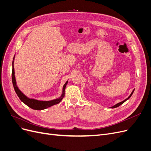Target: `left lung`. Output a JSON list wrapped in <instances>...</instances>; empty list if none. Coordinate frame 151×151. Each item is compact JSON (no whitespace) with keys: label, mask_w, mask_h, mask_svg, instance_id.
I'll return each instance as SVG.
<instances>
[{"label":"left lung","mask_w":151,"mask_h":151,"mask_svg":"<svg viewBox=\"0 0 151 151\" xmlns=\"http://www.w3.org/2000/svg\"><path fill=\"white\" fill-rule=\"evenodd\" d=\"M134 90L135 89H134L133 91H132V92L131 93V94H130V96H129V97H128L127 99H125V100H123V101H121V102H120V103H117V104H115V105H114V106H111V108H116V107H118V106H120V105L121 104H122L123 103H125L126 101H127V100H128V99H129L130 97H131V96L132 95V94H133V93H134Z\"/></svg>","instance_id":"1"}]
</instances>
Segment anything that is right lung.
Masks as SVG:
<instances>
[{"instance_id": "add662e5", "label": "right lung", "mask_w": 151, "mask_h": 151, "mask_svg": "<svg viewBox=\"0 0 151 151\" xmlns=\"http://www.w3.org/2000/svg\"><path fill=\"white\" fill-rule=\"evenodd\" d=\"M15 55L14 56L13 58V61H12V81L14 88L16 91V93L17 95V96L21 99V101L24 103L26 105L29 106V108L36 109V110H42V109H47L49 107H51L53 105H55L57 104H58L60 103L62 99L64 97L65 95V89L66 88V86L68 83V79L66 81V83L64 84L62 88V93L60 95V97H58L56 99L49 100V101H43V100H38L33 98H30L22 93L21 90L18 88L17 84H16V77H15V72H14V60Z\"/></svg>"}]
</instances>
